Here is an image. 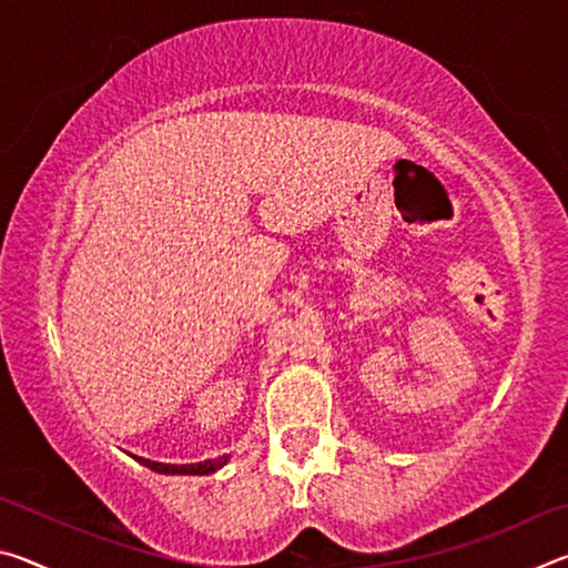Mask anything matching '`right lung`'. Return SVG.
Returning a JSON list of instances; mask_svg holds the SVG:
<instances>
[{
	"mask_svg": "<svg viewBox=\"0 0 568 568\" xmlns=\"http://www.w3.org/2000/svg\"><path fill=\"white\" fill-rule=\"evenodd\" d=\"M142 466H148L155 474H165V476H210L215 474L217 468H223L230 456H220V458H207L200 460V464H182V466H172V464H158V460H148V458H138Z\"/></svg>",
	"mask_w": 568,
	"mask_h": 568,
	"instance_id": "1",
	"label": "right lung"
}]
</instances>
